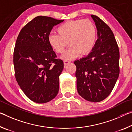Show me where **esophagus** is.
Here are the masks:
<instances>
[{"mask_svg":"<svg viewBox=\"0 0 132 132\" xmlns=\"http://www.w3.org/2000/svg\"><path fill=\"white\" fill-rule=\"evenodd\" d=\"M70 62V61H69V60H64V66H66L67 64L69 63Z\"/></svg>","mask_w":132,"mask_h":132,"instance_id":"esophagus-1","label":"esophagus"}]
</instances>
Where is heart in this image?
<instances>
[{
	"label": "heart",
	"instance_id": "b5f03b06",
	"mask_svg": "<svg viewBox=\"0 0 132 132\" xmlns=\"http://www.w3.org/2000/svg\"><path fill=\"white\" fill-rule=\"evenodd\" d=\"M58 34L51 33L48 43L54 51L63 53L68 46L70 47L62 58L72 60L80 55L89 53L95 45L97 30L95 24L87 19L70 20L62 24L57 29Z\"/></svg>",
	"mask_w": 132,
	"mask_h": 132
}]
</instances>
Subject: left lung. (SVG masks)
Instances as JSON below:
<instances>
[{
    "mask_svg": "<svg viewBox=\"0 0 132 132\" xmlns=\"http://www.w3.org/2000/svg\"><path fill=\"white\" fill-rule=\"evenodd\" d=\"M97 28V39L90 53L76 60L78 93L89 102H99L111 93L119 75V51L110 28L95 15H91Z\"/></svg>",
    "mask_w": 132,
    "mask_h": 132,
    "instance_id": "8db88e82",
    "label": "left lung"
}]
</instances>
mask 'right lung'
<instances>
[{
	"mask_svg": "<svg viewBox=\"0 0 132 132\" xmlns=\"http://www.w3.org/2000/svg\"><path fill=\"white\" fill-rule=\"evenodd\" d=\"M64 20L39 16L22 28L16 40L13 64L16 81L27 97L37 103L53 99L59 89L63 62L48 43L53 27Z\"/></svg>",
	"mask_w": 132,
	"mask_h": 132,
	"instance_id": "obj_1",
	"label": "right lung"
}]
</instances>
